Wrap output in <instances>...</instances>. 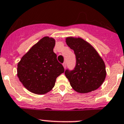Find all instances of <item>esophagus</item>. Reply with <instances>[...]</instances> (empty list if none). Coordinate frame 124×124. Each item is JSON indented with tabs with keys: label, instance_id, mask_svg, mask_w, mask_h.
I'll use <instances>...</instances> for the list:
<instances>
[{
	"label": "esophagus",
	"instance_id": "esophagus-1",
	"mask_svg": "<svg viewBox=\"0 0 124 124\" xmlns=\"http://www.w3.org/2000/svg\"><path fill=\"white\" fill-rule=\"evenodd\" d=\"M63 67H64V69H66V62H64V63L63 64Z\"/></svg>",
	"mask_w": 124,
	"mask_h": 124
}]
</instances>
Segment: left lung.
Here are the masks:
<instances>
[{
    "label": "left lung",
    "instance_id": "obj_1",
    "mask_svg": "<svg viewBox=\"0 0 124 124\" xmlns=\"http://www.w3.org/2000/svg\"><path fill=\"white\" fill-rule=\"evenodd\" d=\"M66 42L76 56L74 70L65 71L72 89L82 94L98 89L107 75L103 59L90 43L81 38L69 36L66 38Z\"/></svg>",
    "mask_w": 124,
    "mask_h": 124
}]
</instances>
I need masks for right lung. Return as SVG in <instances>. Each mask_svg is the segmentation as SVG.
<instances>
[{
  "label": "right lung",
  "instance_id": "add662e5",
  "mask_svg": "<svg viewBox=\"0 0 124 124\" xmlns=\"http://www.w3.org/2000/svg\"><path fill=\"white\" fill-rule=\"evenodd\" d=\"M55 45V39L44 36L30 48L17 64V77L31 93H49L55 86L56 78L64 72L63 65L54 52Z\"/></svg>",
  "mask_w": 124,
  "mask_h": 124
}]
</instances>
